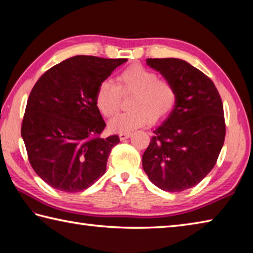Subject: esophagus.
<instances>
[{"mask_svg":"<svg viewBox=\"0 0 253 253\" xmlns=\"http://www.w3.org/2000/svg\"><path fill=\"white\" fill-rule=\"evenodd\" d=\"M120 140H122V141H124V140H126V139H129L130 136H131V133H126V132H124V133H120Z\"/></svg>","mask_w":253,"mask_h":253,"instance_id":"esophagus-1","label":"esophagus"}]
</instances>
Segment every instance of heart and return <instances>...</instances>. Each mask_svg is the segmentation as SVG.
Masks as SVG:
<instances>
[{"mask_svg":"<svg viewBox=\"0 0 253 253\" xmlns=\"http://www.w3.org/2000/svg\"><path fill=\"white\" fill-rule=\"evenodd\" d=\"M122 95L132 94L130 111L120 113L109 123L113 132L127 133L149 121L156 123L171 113L176 103V90L169 80L159 79L154 71L132 65L118 77V85L111 80L101 82L95 103L102 115L110 118L118 112Z\"/></svg>","mask_w":253,"mask_h":253,"instance_id":"b5f03b06","label":"heart"}]
</instances>
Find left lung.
<instances>
[{
	"instance_id": "left-lung-1",
	"label": "left lung",
	"mask_w": 253,
	"mask_h": 253,
	"mask_svg": "<svg viewBox=\"0 0 253 253\" xmlns=\"http://www.w3.org/2000/svg\"><path fill=\"white\" fill-rule=\"evenodd\" d=\"M176 90L174 109L156 127L142 157L149 180L163 191L197 185L213 169L225 136L223 104L213 82L188 62L148 59Z\"/></svg>"
}]
</instances>
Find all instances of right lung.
Wrapping results in <instances>:
<instances>
[{
    "instance_id": "right-lung-1",
    "label": "right lung",
    "mask_w": 253,
    "mask_h": 253,
    "mask_svg": "<svg viewBox=\"0 0 253 253\" xmlns=\"http://www.w3.org/2000/svg\"><path fill=\"white\" fill-rule=\"evenodd\" d=\"M126 59L77 55L52 66L30 93L21 135L40 178L64 192L85 190L105 173L118 135L101 138L100 83Z\"/></svg>"
}]
</instances>
